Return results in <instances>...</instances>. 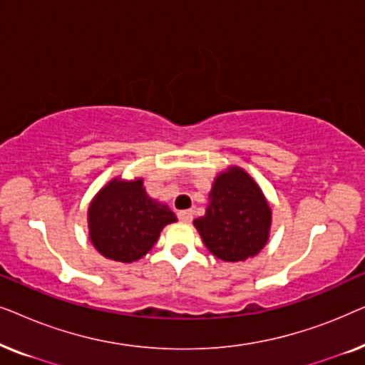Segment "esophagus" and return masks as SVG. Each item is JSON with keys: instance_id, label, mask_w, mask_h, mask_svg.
Listing matches in <instances>:
<instances>
[{"instance_id": "obj_1", "label": "esophagus", "mask_w": 365, "mask_h": 365, "mask_svg": "<svg viewBox=\"0 0 365 365\" xmlns=\"http://www.w3.org/2000/svg\"><path fill=\"white\" fill-rule=\"evenodd\" d=\"M178 219L181 222H191L192 221V211H191V209H184V211H179Z\"/></svg>"}]
</instances>
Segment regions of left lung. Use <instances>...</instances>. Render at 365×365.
Segmentation results:
<instances>
[{
  "mask_svg": "<svg viewBox=\"0 0 365 365\" xmlns=\"http://www.w3.org/2000/svg\"><path fill=\"white\" fill-rule=\"evenodd\" d=\"M194 226L214 256L246 261L267 241L271 209L252 178L237 168L217 176L206 214L194 219Z\"/></svg>",
  "mask_w": 365,
  "mask_h": 365,
  "instance_id": "1",
  "label": "left lung"
}]
</instances>
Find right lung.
<instances>
[{
    "label": "right lung",
    "instance_id": "add662e5",
    "mask_svg": "<svg viewBox=\"0 0 365 365\" xmlns=\"http://www.w3.org/2000/svg\"><path fill=\"white\" fill-rule=\"evenodd\" d=\"M91 242L104 257L133 262L151 251L166 224L176 214L144 191L143 181L114 179L94 197L88 212Z\"/></svg>",
    "mask_w": 365,
    "mask_h": 365
}]
</instances>
